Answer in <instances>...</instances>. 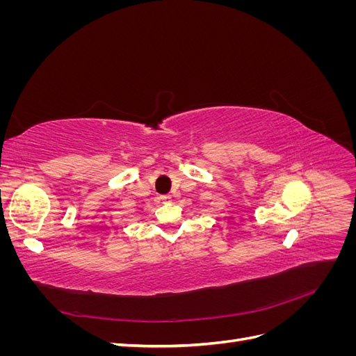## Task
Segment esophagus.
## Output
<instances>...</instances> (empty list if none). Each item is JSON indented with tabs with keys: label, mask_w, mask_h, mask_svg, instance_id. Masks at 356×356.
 <instances>
[{
	"label": "esophagus",
	"mask_w": 356,
	"mask_h": 356,
	"mask_svg": "<svg viewBox=\"0 0 356 356\" xmlns=\"http://www.w3.org/2000/svg\"><path fill=\"white\" fill-rule=\"evenodd\" d=\"M160 199H161V202H169L170 200V195H163V196H160Z\"/></svg>",
	"instance_id": "obj_1"
}]
</instances>
